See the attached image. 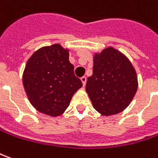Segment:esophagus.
<instances>
[{"label":"esophagus","mask_w":158,"mask_h":158,"mask_svg":"<svg viewBox=\"0 0 158 158\" xmlns=\"http://www.w3.org/2000/svg\"><path fill=\"white\" fill-rule=\"evenodd\" d=\"M80 79H81V81H82V83H83V85H85V83H86V77L83 76V77H82Z\"/></svg>","instance_id":"1"}]
</instances>
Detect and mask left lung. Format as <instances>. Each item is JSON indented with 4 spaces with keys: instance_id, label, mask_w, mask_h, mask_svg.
Returning a JSON list of instances; mask_svg holds the SVG:
<instances>
[{
    "instance_id": "obj_1",
    "label": "left lung",
    "mask_w": 158,
    "mask_h": 158,
    "mask_svg": "<svg viewBox=\"0 0 158 158\" xmlns=\"http://www.w3.org/2000/svg\"><path fill=\"white\" fill-rule=\"evenodd\" d=\"M137 86L135 70L122 52L108 47L94 55L93 75L87 79L85 90L100 114L112 115L123 111Z\"/></svg>"
}]
</instances>
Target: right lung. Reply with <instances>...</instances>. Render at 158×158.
Wrapping results in <instances>:
<instances>
[{"label":"right lung","mask_w":158,"mask_h":158,"mask_svg":"<svg viewBox=\"0 0 158 158\" xmlns=\"http://www.w3.org/2000/svg\"><path fill=\"white\" fill-rule=\"evenodd\" d=\"M23 83L31 105L51 116L62 114L82 86L69 61V51L58 44L33 53L26 64Z\"/></svg>","instance_id":"right-lung-1"}]
</instances>
